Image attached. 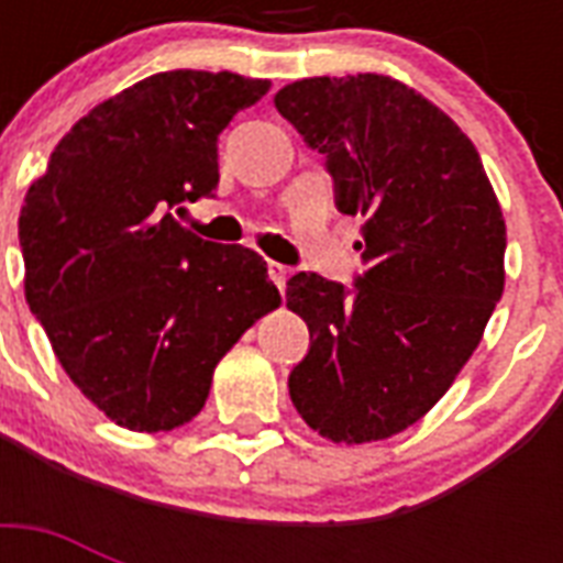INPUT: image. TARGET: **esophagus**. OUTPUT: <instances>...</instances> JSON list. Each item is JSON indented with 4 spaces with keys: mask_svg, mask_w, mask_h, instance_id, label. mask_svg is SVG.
<instances>
[{
    "mask_svg": "<svg viewBox=\"0 0 563 563\" xmlns=\"http://www.w3.org/2000/svg\"><path fill=\"white\" fill-rule=\"evenodd\" d=\"M268 277H272V283L277 286V289H286V280H289V268L280 263H274V260H268Z\"/></svg>",
    "mask_w": 563,
    "mask_h": 563,
    "instance_id": "esophagus-1",
    "label": "esophagus"
}]
</instances>
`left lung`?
I'll return each instance as SVG.
<instances>
[{"label": "left lung", "instance_id": "8db88e82", "mask_svg": "<svg viewBox=\"0 0 563 563\" xmlns=\"http://www.w3.org/2000/svg\"><path fill=\"white\" fill-rule=\"evenodd\" d=\"M274 108L324 154L335 207L365 219L353 286L312 272L286 283L309 327L291 402L335 444L383 441L423 418L476 351L506 283L503 210L462 128L388 75L303 78Z\"/></svg>", "mask_w": 563, "mask_h": 563}]
</instances>
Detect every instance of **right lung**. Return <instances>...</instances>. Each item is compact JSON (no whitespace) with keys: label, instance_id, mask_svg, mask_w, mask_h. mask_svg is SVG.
Here are the masks:
<instances>
[{"label":"right lung","instance_id":"1","mask_svg":"<svg viewBox=\"0 0 563 563\" xmlns=\"http://www.w3.org/2000/svg\"><path fill=\"white\" fill-rule=\"evenodd\" d=\"M272 84L157 73L55 145L20 212L25 300L57 362L119 427L166 432L203 409L212 371L280 303L265 260L180 228L219 187V134Z\"/></svg>","mask_w":563,"mask_h":563}]
</instances>
